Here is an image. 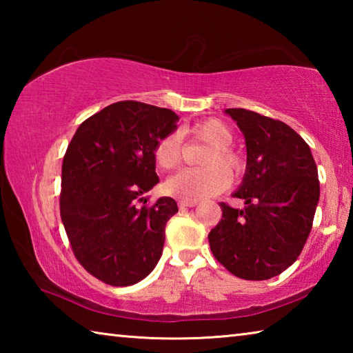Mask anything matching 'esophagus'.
I'll list each match as a JSON object with an SVG mask.
<instances>
[{
    "label": "esophagus",
    "mask_w": 353,
    "mask_h": 353,
    "mask_svg": "<svg viewBox=\"0 0 353 353\" xmlns=\"http://www.w3.org/2000/svg\"><path fill=\"white\" fill-rule=\"evenodd\" d=\"M196 205H198V202L196 201H188V199L179 201V207L181 208H190V207H196Z\"/></svg>",
    "instance_id": "obj_1"
}]
</instances>
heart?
Listing matches in <instances>:
<instances>
[{"label":"heart","instance_id":"1","mask_svg":"<svg viewBox=\"0 0 353 353\" xmlns=\"http://www.w3.org/2000/svg\"><path fill=\"white\" fill-rule=\"evenodd\" d=\"M190 132L198 139L213 145L202 162L205 168L183 170L166 181L168 193L188 201H201L210 198L225 190L230 183V176L225 169L236 171L240 168V157L229 148L234 134L225 123L219 119H207L196 124ZM154 160L160 170L172 171L182 162V143L176 132L166 134L154 146ZM226 168L221 167L219 163Z\"/></svg>","mask_w":353,"mask_h":353}]
</instances>
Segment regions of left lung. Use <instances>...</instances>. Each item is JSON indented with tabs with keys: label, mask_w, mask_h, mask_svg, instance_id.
I'll list each match as a JSON object with an SVG mask.
<instances>
[{
	"label": "left lung",
	"mask_w": 353,
	"mask_h": 353,
	"mask_svg": "<svg viewBox=\"0 0 353 353\" xmlns=\"http://www.w3.org/2000/svg\"><path fill=\"white\" fill-rule=\"evenodd\" d=\"M244 134L248 168L234 198L221 202L223 218L208 234L221 265L244 280L282 274L301 255L319 201L318 168L305 140L279 119L246 109H227Z\"/></svg>",
	"instance_id": "obj_1"
}]
</instances>
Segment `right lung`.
I'll return each mask as SVG.
<instances>
[{
    "mask_svg": "<svg viewBox=\"0 0 353 353\" xmlns=\"http://www.w3.org/2000/svg\"><path fill=\"white\" fill-rule=\"evenodd\" d=\"M177 119L170 109L119 101L87 118L70 141L61 218L77 261L101 282L134 285L160 260L177 204L160 198L146 205L141 194L159 182L154 146Z\"/></svg>",
    "mask_w": 353,
    "mask_h": 353,
    "instance_id": "1",
    "label": "right lung"
}]
</instances>
